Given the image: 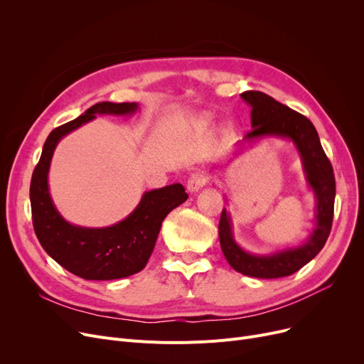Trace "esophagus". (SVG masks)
<instances>
[{"label": "esophagus", "mask_w": 364, "mask_h": 364, "mask_svg": "<svg viewBox=\"0 0 364 364\" xmlns=\"http://www.w3.org/2000/svg\"><path fill=\"white\" fill-rule=\"evenodd\" d=\"M208 183V177L203 171H196L193 174H190L187 178V190L190 193L198 192L199 188H202Z\"/></svg>", "instance_id": "34e87169"}]
</instances>
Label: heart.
I'll list each match as a JSON object with an SVG mask.
<instances>
[{
  "instance_id": "heart-1",
  "label": "heart",
  "mask_w": 364,
  "mask_h": 364,
  "mask_svg": "<svg viewBox=\"0 0 364 364\" xmlns=\"http://www.w3.org/2000/svg\"><path fill=\"white\" fill-rule=\"evenodd\" d=\"M209 124H211V118H209V117H202V118L198 119V122L195 124V127H196V129L202 131V129H205L206 127H209Z\"/></svg>"
}]
</instances>
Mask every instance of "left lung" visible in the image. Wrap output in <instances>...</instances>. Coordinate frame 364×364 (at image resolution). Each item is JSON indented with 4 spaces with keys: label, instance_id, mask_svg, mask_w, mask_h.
Returning a JSON list of instances; mask_svg holds the SVG:
<instances>
[{
    "label": "left lung",
    "instance_id": "left-lung-1",
    "mask_svg": "<svg viewBox=\"0 0 364 364\" xmlns=\"http://www.w3.org/2000/svg\"><path fill=\"white\" fill-rule=\"evenodd\" d=\"M242 99L252 107V129L243 140H257L265 136H277L294 141L309 186L316 196V227L309 240L298 247L280 251L272 255H254L243 251L235 242L232 220L224 208L221 213L218 235L223 254L233 269L245 276L258 279H277L291 276L309 264L326 243L335 205V176L331 161L324 153L318 134L309 118L274 100L261 91H245Z\"/></svg>",
    "mask_w": 364,
    "mask_h": 364
}]
</instances>
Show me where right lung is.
<instances>
[{
	"mask_svg": "<svg viewBox=\"0 0 364 364\" xmlns=\"http://www.w3.org/2000/svg\"><path fill=\"white\" fill-rule=\"evenodd\" d=\"M137 109V103L102 102L91 106L81 117L50 132L33 169L29 196L35 235L55 262L85 280H113L141 272L162 221L188 198L180 183L150 190L125 220L103 228L73 225L55 209L48 190V169L57 143L97 114H131Z\"/></svg>",
	"mask_w": 364,
	"mask_h": 364,
	"instance_id": "obj_1",
	"label": "right lung"
}]
</instances>
